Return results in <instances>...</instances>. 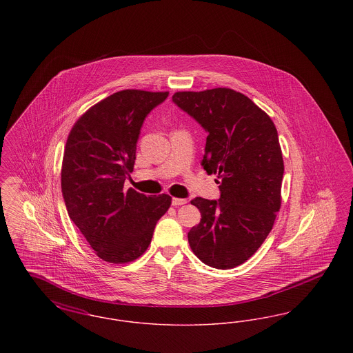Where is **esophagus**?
Masks as SVG:
<instances>
[{"label":"esophagus","mask_w":353,"mask_h":353,"mask_svg":"<svg viewBox=\"0 0 353 353\" xmlns=\"http://www.w3.org/2000/svg\"><path fill=\"white\" fill-rule=\"evenodd\" d=\"M186 200L185 199H176V197H173L172 199V205L173 206H180V205H185L186 203Z\"/></svg>","instance_id":"obj_1"}]
</instances>
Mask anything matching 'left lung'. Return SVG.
I'll use <instances>...</instances> for the list:
<instances>
[{
	"label": "left lung",
	"instance_id": "1",
	"mask_svg": "<svg viewBox=\"0 0 353 353\" xmlns=\"http://www.w3.org/2000/svg\"><path fill=\"white\" fill-rule=\"evenodd\" d=\"M172 99L208 132L201 165L217 174L221 190L219 201H190L201 212L188 233L190 249L210 268L233 269L261 248L281 209L285 165L275 124L226 87L179 91Z\"/></svg>",
	"mask_w": 353,
	"mask_h": 353
}]
</instances>
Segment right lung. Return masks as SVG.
Instances as JSON below:
<instances>
[{"mask_svg": "<svg viewBox=\"0 0 353 353\" xmlns=\"http://www.w3.org/2000/svg\"><path fill=\"white\" fill-rule=\"evenodd\" d=\"M168 94L121 90L90 107L68 134L62 194L70 219L105 262L121 265L141 256L172 203L168 194L124 190L143 121Z\"/></svg>", "mask_w": 353, "mask_h": 353, "instance_id": "1", "label": "right lung"}]
</instances>
